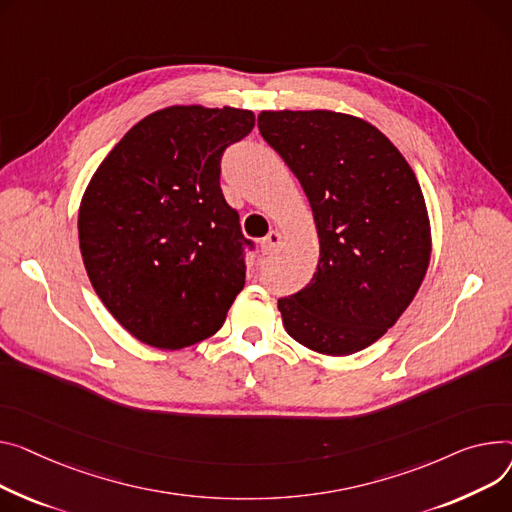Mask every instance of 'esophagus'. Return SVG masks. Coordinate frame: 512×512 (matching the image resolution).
<instances>
[{
	"label": "esophagus",
	"mask_w": 512,
	"mask_h": 512,
	"mask_svg": "<svg viewBox=\"0 0 512 512\" xmlns=\"http://www.w3.org/2000/svg\"><path fill=\"white\" fill-rule=\"evenodd\" d=\"M282 245V234L278 230H271L265 238H261V253L269 255L278 251V247Z\"/></svg>",
	"instance_id": "esophagus-1"
}]
</instances>
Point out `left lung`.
<instances>
[{"label":"left lung","instance_id":"left-lung-1","mask_svg":"<svg viewBox=\"0 0 512 512\" xmlns=\"http://www.w3.org/2000/svg\"><path fill=\"white\" fill-rule=\"evenodd\" d=\"M263 140L311 201L321 257L313 280L278 300L290 337L327 356L368 348L414 300L430 222L412 166L366 121L333 111H263Z\"/></svg>","mask_w":512,"mask_h":512}]
</instances>
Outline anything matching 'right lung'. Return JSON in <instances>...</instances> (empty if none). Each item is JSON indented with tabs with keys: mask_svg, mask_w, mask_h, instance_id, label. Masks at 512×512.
Listing matches in <instances>:
<instances>
[{
	"mask_svg": "<svg viewBox=\"0 0 512 512\" xmlns=\"http://www.w3.org/2000/svg\"><path fill=\"white\" fill-rule=\"evenodd\" d=\"M253 127L243 109L168 107L135 123L94 173L78 216L82 259L140 342H203L243 290L255 243L224 199L220 162Z\"/></svg>",
	"mask_w": 512,
	"mask_h": 512,
	"instance_id": "obj_1",
	"label": "right lung"
}]
</instances>
